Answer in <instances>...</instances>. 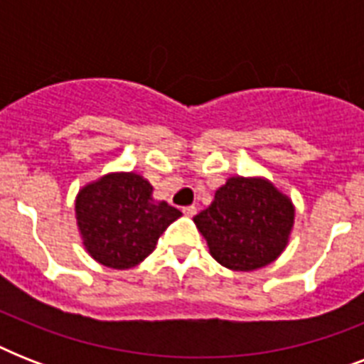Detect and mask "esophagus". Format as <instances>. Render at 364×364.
Segmentation results:
<instances>
[{
	"mask_svg": "<svg viewBox=\"0 0 364 364\" xmlns=\"http://www.w3.org/2000/svg\"><path fill=\"white\" fill-rule=\"evenodd\" d=\"M196 208H194V205H187V208H183V213H185V215L187 217H194L196 215Z\"/></svg>",
	"mask_w": 364,
	"mask_h": 364,
	"instance_id": "esophagus-1",
	"label": "esophagus"
}]
</instances>
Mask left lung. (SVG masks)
Here are the masks:
<instances>
[{"mask_svg": "<svg viewBox=\"0 0 364 364\" xmlns=\"http://www.w3.org/2000/svg\"><path fill=\"white\" fill-rule=\"evenodd\" d=\"M193 221L219 264L253 272L285 251L294 227V204L266 177L232 176Z\"/></svg>", "mask_w": 364, "mask_h": 364, "instance_id": "1", "label": "left lung"}]
</instances>
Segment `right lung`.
I'll list each match as a JSON object with an SVG mask.
<instances>
[{
    "label": "right lung",
    "mask_w": 364,
    "mask_h": 364,
    "mask_svg": "<svg viewBox=\"0 0 364 364\" xmlns=\"http://www.w3.org/2000/svg\"><path fill=\"white\" fill-rule=\"evenodd\" d=\"M181 211L153 196L136 171H109L79 188L77 230L90 257L105 268L128 270L145 260Z\"/></svg>",
    "instance_id": "right-lung-1"
}]
</instances>
